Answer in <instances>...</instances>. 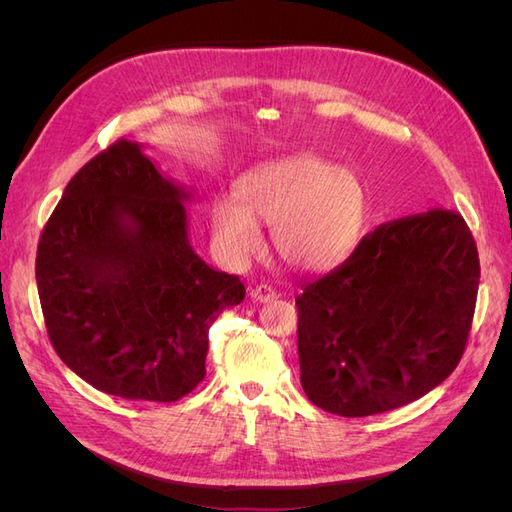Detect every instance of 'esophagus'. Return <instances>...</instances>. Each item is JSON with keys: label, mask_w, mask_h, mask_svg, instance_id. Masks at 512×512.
<instances>
[{"label": "esophagus", "mask_w": 512, "mask_h": 512, "mask_svg": "<svg viewBox=\"0 0 512 512\" xmlns=\"http://www.w3.org/2000/svg\"><path fill=\"white\" fill-rule=\"evenodd\" d=\"M250 297H252L256 303H271V301L277 299V292H275L271 286H267V284H260V286H254V288H252Z\"/></svg>", "instance_id": "1"}]
</instances>
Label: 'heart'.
<instances>
[{"mask_svg": "<svg viewBox=\"0 0 512 512\" xmlns=\"http://www.w3.org/2000/svg\"><path fill=\"white\" fill-rule=\"evenodd\" d=\"M258 222L273 226V243L288 265L327 273L359 250L369 224V194L359 177L335 162L294 153L245 173L237 198H213V241L235 265L260 254Z\"/></svg>", "mask_w": 512, "mask_h": 512, "instance_id": "b5f03b06", "label": "heart"}]
</instances>
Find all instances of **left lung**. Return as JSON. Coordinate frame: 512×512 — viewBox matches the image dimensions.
<instances>
[{
    "label": "left lung",
    "mask_w": 512,
    "mask_h": 512,
    "mask_svg": "<svg viewBox=\"0 0 512 512\" xmlns=\"http://www.w3.org/2000/svg\"><path fill=\"white\" fill-rule=\"evenodd\" d=\"M478 280L476 243L459 213L433 209L376 228L297 297L305 395L339 416L421 399L461 359Z\"/></svg>",
    "instance_id": "1"
}]
</instances>
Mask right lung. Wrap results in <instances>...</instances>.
Masks as SVG:
<instances>
[{
    "instance_id": "obj_1",
    "label": "right lung",
    "mask_w": 512,
    "mask_h": 512,
    "mask_svg": "<svg viewBox=\"0 0 512 512\" xmlns=\"http://www.w3.org/2000/svg\"><path fill=\"white\" fill-rule=\"evenodd\" d=\"M143 149L119 141L70 179L42 230L36 282L76 376L123 399L177 401L205 378L211 324L245 288L194 252L192 194Z\"/></svg>"
}]
</instances>
